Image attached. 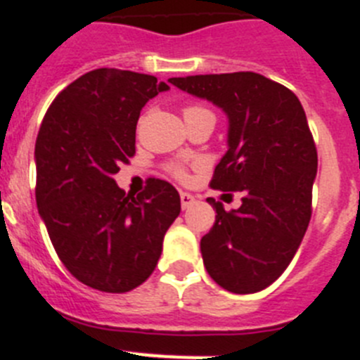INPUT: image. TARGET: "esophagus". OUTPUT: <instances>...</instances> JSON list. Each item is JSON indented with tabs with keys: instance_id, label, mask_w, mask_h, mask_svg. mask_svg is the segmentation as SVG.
<instances>
[{
	"instance_id": "obj_1",
	"label": "esophagus",
	"mask_w": 360,
	"mask_h": 360,
	"mask_svg": "<svg viewBox=\"0 0 360 360\" xmlns=\"http://www.w3.org/2000/svg\"><path fill=\"white\" fill-rule=\"evenodd\" d=\"M193 204H195V197H193L192 193L181 192V206H183V210L190 208V206H193Z\"/></svg>"
}]
</instances>
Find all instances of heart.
I'll use <instances>...</instances> for the list:
<instances>
[{"mask_svg":"<svg viewBox=\"0 0 360 360\" xmlns=\"http://www.w3.org/2000/svg\"><path fill=\"white\" fill-rule=\"evenodd\" d=\"M204 115H212V111H208L206 108H200V105H188V108L184 109V120H190V118H195V116H204ZM168 170H170V174L176 176L177 179H186V170H184L181 165H170Z\"/></svg>","mask_w":360,"mask_h":360,"instance_id":"1","label":"heart"}]
</instances>
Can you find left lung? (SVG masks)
Returning <instances> with one entry per match:
<instances>
[{
	"label": "left lung",
	"mask_w": 360,
	"mask_h": 360,
	"mask_svg": "<svg viewBox=\"0 0 360 360\" xmlns=\"http://www.w3.org/2000/svg\"><path fill=\"white\" fill-rule=\"evenodd\" d=\"M168 82L228 116V152L210 184L244 192L231 212L208 199L217 215L200 238L204 267L229 292L264 290L289 267L312 215L317 150L305 111L290 89L252 71Z\"/></svg>",
	"instance_id": "8db88e82"
}]
</instances>
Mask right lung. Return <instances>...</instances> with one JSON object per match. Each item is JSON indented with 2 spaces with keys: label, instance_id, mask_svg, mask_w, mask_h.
<instances>
[{
  "label": "right lung",
  "instance_id": "obj_1",
  "mask_svg": "<svg viewBox=\"0 0 360 360\" xmlns=\"http://www.w3.org/2000/svg\"><path fill=\"white\" fill-rule=\"evenodd\" d=\"M156 77L100 68L57 95L35 141L39 215L60 262L102 292H129L156 269L181 212L176 188L148 179L138 197L115 174L136 152V124L158 93Z\"/></svg>",
  "mask_w": 360,
  "mask_h": 360
}]
</instances>
